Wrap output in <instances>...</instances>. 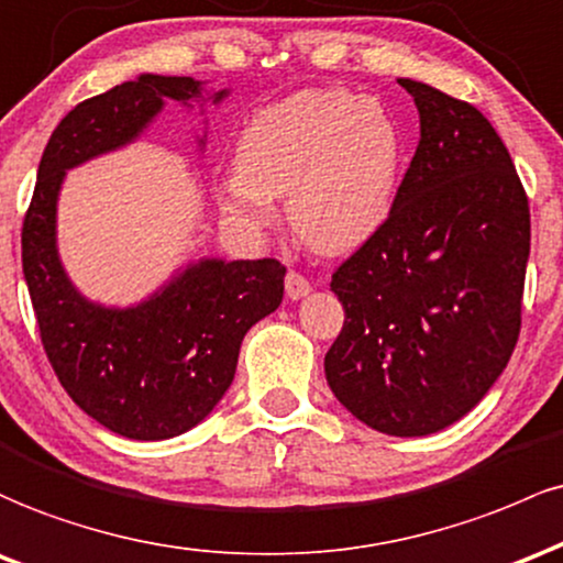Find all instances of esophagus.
Returning a JSON list of instances; mask_svg holds the SVG:
<instances>
[{
  "mask_svg": "<svg viewBox=\"0 0 563 563\" xmlns=\"http://www.w3.org/2000/svg\"><path fill=\"white\" fill-rule=\"evenodd\" d=\"M284 287H287V298L292 300L306 298V295L311 292V282H308L300 271H289V274L284 276Z\"/></svg>",
  "mask_w": 563,
  "mask_h": 563,
  "instance_id": "esophagus-1",
  "label": "esophagus"
}]
</instances>
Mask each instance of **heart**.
<instances>
[{
	"instance_id": "b5f03b06",
	"label": "heart",
	"mask_w": 563,
	"mask_h": 563,
	"mask_svg": "<svg viewBox=\"0 0 563 563\" xmlns=\"http://www.w3.org/2000/svg\"><path fill=\"white\" fill-rule=\"evenodd\" d=\"M401 169V130L377 100L306 90L250 119L220 201L247 229H268L276 220L271 199L287 197L300 242L319 255H343L385 223Z\"/></svg>"
}]
</instances>
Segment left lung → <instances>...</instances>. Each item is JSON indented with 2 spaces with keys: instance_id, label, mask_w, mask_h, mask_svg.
Listing matches in <instances>:
<instances>
[{
  "instance_id": "8db88e82",
  "label": "left lung",
  "mask_w": 563,
  "mask_h": 563,
  "mask_svg": "<svg viewBox=\"0 0 563 563\" xmlns=\"http://www.w3.org/2000/svg\"><path fill=\"white\" fill-rule=\"evenodd\" d=\"M420 143L385 223L332 274L345 321L324 356L345 409L388 435L468 415L519 343L529 199L489 119L399 79Z\"/></svg>"
}]
</instances>
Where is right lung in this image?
<instances>
[{
  "label": "right lung",
  "mask_w": 563,
  "mask_h": 563,
  "mask_svg": "<svg viewBox=\"0 0 563 563\" xmlns=\"http://www.w3.org/2000/svg\"><path fill=\"white\" fill-rule=\"evenodd\" d=\"M194 95L191 77L143 74L74 106L49 135L21 231L23 276L55 375L92 420L137 441L173 439L205 420L229 390L244 334L284 295L287 268L276 257L201 261L128 311L92 306L63 274L55 252L63 173L137 137L164 98Z\"/></svg>",
  "instance_id": "1"
}]
</instances>
